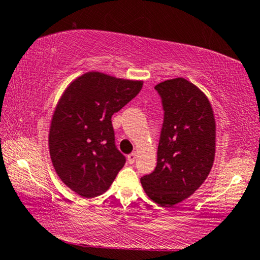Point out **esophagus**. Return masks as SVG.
<instances>
[{"label":"esophagus","mask_w":260,"mask_h":260,"mask_svg":"<svg viewBox=\"0 0 260 260\" xmlns=\"http://www.w3.org/2000/svg\"><path fill=\"white\" fill-rule=\"evenodd\" d=\"M135 159H136V153L135 152H132V153H129L128 156H127V160H128L129 164H133Z\"/></svg>","instance_id":"34e87169"}]
</instances>
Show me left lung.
I'll return each mask as SVG.
<instances>
[{"label": "left lung", "mask_w": 260, "mask_h": 260, "mask_svg": "<svg viewBox=\"0 0 260 260\" xmlns=\"http://www.w3.org/2000/svg\"><path fill=\"white\" fill-rule=\"evenodd\" d=\"M164 110L157 166L141 183L160 206H173L192 195L208 178L215 153V121L208 98L183 78L155 86Z\"/></svg>", "instance_id": "left-lung-1"}]
</instances>
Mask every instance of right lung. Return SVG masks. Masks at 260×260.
Wrapping results in <instances>:
<instances>
[{"mask_svg": "<svg viewBox=\"0 0 260 260\" xmlns=\"http://www.w3.org/2000/svg\"><path fill=\"white\" fill-rule=\"evenodd\" d=\"M143 82L87 72L70 83L51 119L49 151L59 179L91 199L111 186L126 158L114 143L111 117L140 93Z\"/></svg>", "mask_w": 260, "mask_h": 260, "instance_id": "add662e5", "label": "right lung"}]
</instances>
